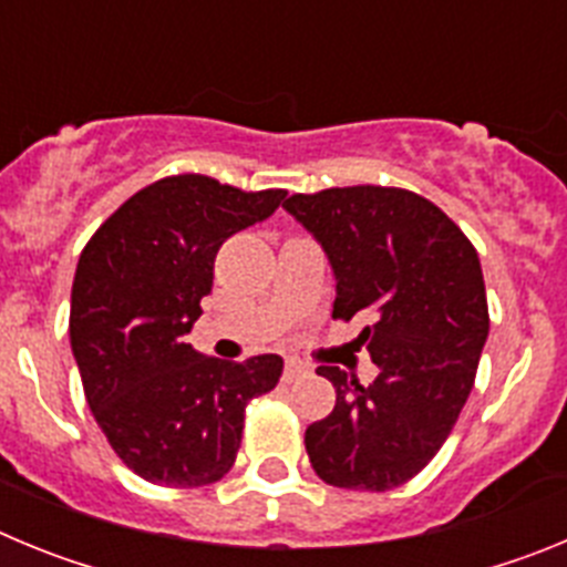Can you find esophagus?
<instances>
[{"label":"esophagus","mask_w":567,"mask_h":567,"mask_svg":"<svg viewBox=\"0 0 567 567\" xmlns=\"http://www.w3.org/2000/svg\"><path fill=\"white\" fill-rule=\"evenodd\" d=\"M303 374H307L303 363H298V360H287V365H284V383H292V380L303 378Z\"/></svg>","instance_id":"34e87169"}]
</instances>
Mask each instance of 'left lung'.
<instances>
[{
  "instance_id": "8db88e82",
  "label": "left lung",
  "mask_w": 567,
  "mask_h": 567,
  "mask_svg": "<svg viewBox=\"0 0 567 567\" xmlns=\"http://www.w3.org/2000/svg\"><path fill=\"white\" fill-rule=\"evenodd\" d=\"M284 207L329 255L332 318H372L358 343L378 365L372 385L318 365L338 400L307 429L309 463L338 488H398L440 452L474 389L488 338L477 249L412 189L332 187L289 195Z\"/></svg>"
}]
</instances>
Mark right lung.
Wrapping results in <instances>:
<instances>
[{
  "instance_id": "obj_1",
  "label": "right lung",
  "mask_w": 567,
  "mask_h": 567,
  "mask_svg": "<svg viewBox=\"0 0 567 567\" xmlns=\"http://www.w3.org/2000/svg\"><path fill=\"white\" fill-rule=\"evenodd\" d=\"M284 195L167 175L130 195L79 255L70 346L84 398L118 460L147 483H218L240 449L247 403L278 385V354L204 358L184 334L224 240L269 218Z\"/></svg>"
}]
</instances>
